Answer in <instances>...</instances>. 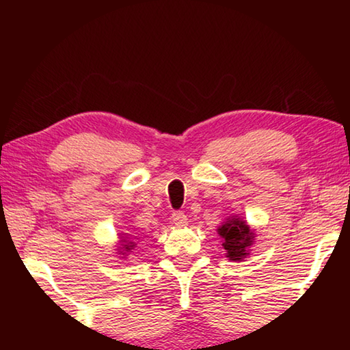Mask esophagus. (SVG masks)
<instances>
[{
	"label": "esophagus",
	"instance_id": "1",
	"mask_svg": "<svg viewBox=\"0 0 350 350\" xmlns=\"http://www.w3.org/2000/svg\"><path fill=\"white\" fill-rule=\"evenodd\" d=\"M171 221H173V224L177 225V227H183V225H187L188 219L183 211H173V215H171Z\"/></svg>",
	"mask_w": 350,
	"mask_h": 350
}]
</instances>
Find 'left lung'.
Here are the masks:
<instances>
[{
  "label": "left lung",
  "instance_id": "8db88e82",
  "mask_svg": "<svg viewBox=\"0 0 350 350\" xmlns=\"http://www.w3.org/2000/svg\"><path fill=\"white\" fill-rule=\"evenodd\" d=\"M219 236L224 239V248L227 258L241 260L247 256V248L253 244V233L248 225L239 217H233L219 227Z\"/></svg>",
  "mask_w": 350,
  "mask_h": 350
}]
</instances>
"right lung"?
Returning <instances> with one entry per match:
<instances>
[{
  "mask_svg": "<svg viewBox=\"0 0 350 350\" xmlns=\"http://www.w3.org/2000/svg\"><path fill=\"white\" fill-rule=\"evenodd\" d=\"M123 242H126V239L125 241H123ZM134 247V242H126V244L125 245H123V248H125V252H129V250H131V248Z\"/></svg>",
  "mask_w": 350,
  "mask_h": 350,
  "instance_id": "obj_1",
  "label": "right lung"
}]
</instances>
